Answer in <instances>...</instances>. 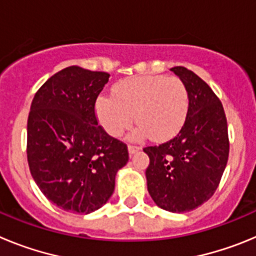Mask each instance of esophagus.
<instances>
[{"label": "esophagus", "instance_id": "1", "mask_svg": "<svg viewBox=\"0 0 256 256\" xmlns=\"http://www.w3.org/2000/svg\"><path fill=\"white\" fill-rule=\"evenodd\" d=\"M140 150H141V148H140V146H136V144H130V146H128V151H130V155H133V154H136Z\"/></svg>", "mask_w": 256, "mask_h": 256}]
</instances>
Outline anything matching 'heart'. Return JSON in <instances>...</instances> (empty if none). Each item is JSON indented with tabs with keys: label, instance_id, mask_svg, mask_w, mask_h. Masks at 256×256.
<instances>
[{
	"label": "heart",
	"instance_id": "b5f03b06",
	"mask_svg": "<svg viewBox=\"0 0 256 256\" xmlns=\"http://www.w3.org/2000/svg\"><path fill=\"white\" fill-rule=\"evenodd\" d=\"M112 94H101L94 105L97 120L112 137H120L136 119L138 126L133 138L151 136L155 141H165L177 134L186 122L188 91L177 76L124 79L115 86Z\"/></svg>",
	"mask_w": 256,
	"mask_h": 256
}]
</instances>
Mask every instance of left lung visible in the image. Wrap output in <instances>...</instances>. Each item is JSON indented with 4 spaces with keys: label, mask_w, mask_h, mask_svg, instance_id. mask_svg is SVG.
<instances>
[{
    "label": "left lung",
    "mask_w": 256,
    "mask_h": 256,
    "mask_svg": "<svg viewBox=\"0 0 256 256\" xmlns=\"http://www.w3.org/2000/svg\"><path fill=\"white\" fill-rule=\"evenodd\" d=\"M188 91V112L169 141L148 146V190L155 204L172 212L194 210L218 188L230 154L227 118L212 88L194 72L172 68Z\"/></svg>",
    "instance_id": "left-lung-1"
}]
</instances>
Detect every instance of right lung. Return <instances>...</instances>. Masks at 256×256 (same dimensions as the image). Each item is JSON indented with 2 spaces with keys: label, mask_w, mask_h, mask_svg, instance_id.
<instances>
[{
  "label": "right lung",
  "mask_w": 256,
  "mask_h": 256,
  "mask_svg": "<svg viewBox=\"0 0 256 256\" xmlns=\"http://www.w3.org/2000/svg\"><path fill=\"white\" fill-rule=\"evenodd\" d=\"M110 74L73 65L36 92L26 126V158L33 180L52 204L88 214L112 195L128 148L104 130L94 104Z\"/></svg>",
  "instance_id": "right-lung-1"
}]
</instances>
